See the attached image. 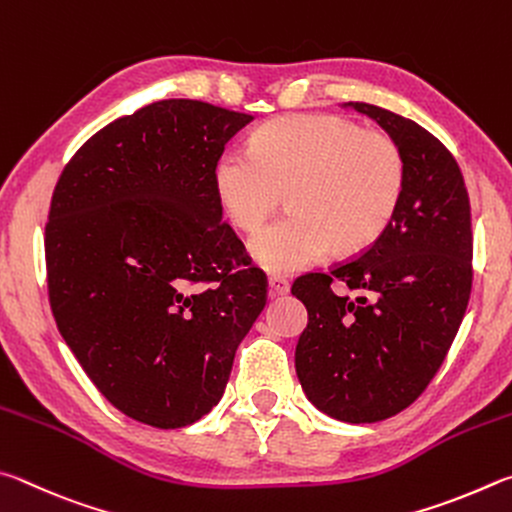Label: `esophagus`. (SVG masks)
<instances>
[{
  "mask_svg": "<svg viewBox=\"0 0 512 512\" xmlns=\"http://www.w3.org/2000/svg\"><path fill=\"white\" fill-rule=\"evenodd\" d=\"M290 292V283L285 279H270L267 281V297L270 299H276V297H285V294Z\"/></svg>",
  "mask_w": 512,
  "mask_h": 512,
  "instance_id": "1",
  "label": "esophagus"
}]
</instances>
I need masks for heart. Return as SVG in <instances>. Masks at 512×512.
Wrapping results in <instances>:
<instances>
[{"label": "heart", "instance_id": "1", "mask_svg": "<svg viewBox=\"0 0 512 512\" xmlns=\"http://www.w3.org/2000/svg\"><path fill=\"white\" fill-rule=\"evenodd\" d=\"M405 161L389 134L330 114H294L224 150L215 191L240 229L254 231L291 191L292 215L251 236L249 256L270 274H297L333 251L353 254L387 229Z\"/></svg>", "mask_w": 512, "mask_h": 512}]
</instances>
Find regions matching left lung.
I'll use <instances>...</instances> for the list:
<instances>
[{"label":"left lung","instance_id":"obj_1","mask_svg":"<svg viewBox=\"0 0 512 512\" xmlns=\"http://www.w3.org/2000/svg\"><path fill=\"white\" fill-rule=\"evenodd\" d=\"M344 107L398 143L405 182L387 229L362 256L294 281L308 310L294 366L321 414L364 425L407 409L441 369L470 299L472 227L459 164L432 132L378 105ZM333 280L358 297L337 298Z\"/></svg>","mask_w":512,"mask_h":512}]
</instances>
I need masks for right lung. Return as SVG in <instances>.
I'll list each match as a JSON object with an SVG mask.
<instances>
[{"label": "right lung", "instance_id": "obj_1", "mask_svg": "<svg viewBox=\"0 0 512 512\" xmlns=\"http://www.w3.org/2000/svg\"><path fill=\"white\" fill-rule=\"evenodd\" d=\"M254 116L170 98L105 125L62 170L44 229L51 312L96 389L143 425L218 405L265 308V276L215 191Z\"/></svg>", "mask_w": 512, "mask_h": 512}]
</instances>
